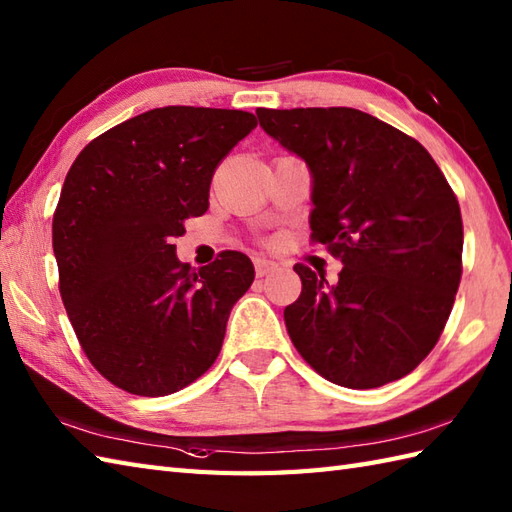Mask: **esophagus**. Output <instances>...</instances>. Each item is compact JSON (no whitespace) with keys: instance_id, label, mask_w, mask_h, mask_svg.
I'll return each mask as SVG.
<instances>
[{"instance_id":"34e87169","label":"esophagus","mask_w":512,"mask_h":512,"mask_svg":"<svg viewBox=\"0 0 512 512\" xmlns=\"http://www.w3.org/2000/svg\"><path fill=\"white\" fill-rule=\"evenodd\" d=\"M253 264H255L257 277H264V275H268V273H273V270L277 268V264L270 262V259H266V257H255Z\"/></svg>"}]
</instances>
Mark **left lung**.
I'll list each match as a JSON object with an SVG mask.
<instances>
[{
    "label": "left lung",
    "instance_id": "obj_1",
    "mask_svg": "<svg viewBox=\"0 0 512 512\" xmlns=\"http://www.w3.org/2000/svg\"><path fill=\"white\" fill-rule=\"evenodd\" d=\"M312 176V239L341 259L336 284L297 264L284 310L297 352L330 383L374 389L413 372L447 323L462 277V215L418 140L352 107L257 110Z\"/></svg>",
    "mask_w": 512,
    "mask_h": 512
}]
</instances>
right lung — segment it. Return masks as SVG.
<instances>
[{
  "instance_id": "add662e5",
  "label": "right lung",
  "mask_w": 512,
  "mask_h": 512,
  "mask_svg": "<svg viewBox=\"0 0 512 512\" xmlns=\"http://www.w3.org/2000/svg\"><path fill=\"white\" fill-rule=\"evenodd\" d=\"M255 127L242 110L156 107L94 138L65 176L52 220L63 306L90 363L129 394H173L222 350L253 262L224 250L193 270L171 242Z\"/></svg>"
}]
</instances>
